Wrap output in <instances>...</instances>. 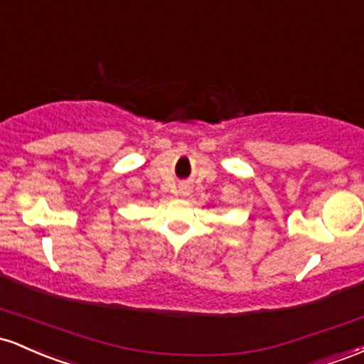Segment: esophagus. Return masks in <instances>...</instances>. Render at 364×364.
Wrapping results in <instances>:
<instances>
[{"mask_svg":"<svg viewBox=\"0 0 364 364\" xmlns=\"http://www.w3.org/2000/svg\"><path fill=\"white\" fill-rule=\"evenodd\" d=\"M178 194H181V196H189V187L182 186L181 189H178Z\"/></svg>","mask_w":364,"mask_h":364,"instance_id":"esophagus-1","label":"esophagus"}]
</instances>
